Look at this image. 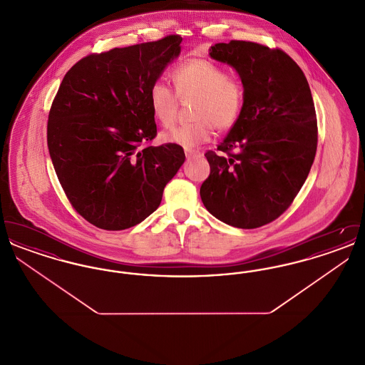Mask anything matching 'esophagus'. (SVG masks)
I'll use <instances>...</instances> for the list:
<instances>
[{"mask_svg": "<svg viewBox=\"0 0 365 365\" xmlns=\"http://www.w3.org/2000/svg\"><path fill=\"white\" fill-rule=\"evenodd\" d=\"M185 155L187 158H190V157L200 156V152L198 150H194V149H186L185 150Z\"/></svg>", "mask_w": 365, "mask_h": 365, "instance_id": "esophagus-1", "label": "esophagus"}]
</instances>
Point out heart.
<instances>
[{"instance_id":"b5f03b06","label":"heart","mask_w":365,"mask_h":365,"mask_svg":"<svg viewBox=\"0 0 365 365\" xmlns=\"http://www.w3.org/2000/svg\"><path fill=\"white\" fill-rule=\"evenodd\" d=\"M175 90L157 81L149 88V105L156 122L171 125L176 119L180 100H197L192 116L197 122L178 125L161 134L167 143L192 149L210 140L215 127L220 131L232 128L242 116L246 90L242 82L228 76L220 66L192 58L178 66L173 73Z\"/></svg>"}]
</instances>
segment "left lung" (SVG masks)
<instances>
[{
	"instance_id": "1",
	"label": "left lung",
	"mask_w": 365,
	"mask_h": 365,
	"mask_svg": "<svg viewBox=\"0 0 365 365\" xmlns=\"http://www.w3.org/2000/svg\"><path fill=\"white\" fill-rule=\"evenodd\" d=\"M212 58L240 73L246 90L242 116L217 152L208 150L201 200L228 226L257 228L292 205L311 171L317 120L311 88L294 60L249 41L216 43Z\"/></svg>"
}]
</instances>
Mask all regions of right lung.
Returning <instances> with one entry per match:
<instances>
[{
    "label": "right lung",
    "instance_id": "obj_1",
    "mask_svg": "<svg viewBox=\"0 0 365 365\" xmlns=\"http://www.w3.org/2000/svg\"><path fill=\"white\" fill-rule=\"evenodd\" d=\"M180 35L93 53L71 68L53 100L48 148L73 209L93 226H137L160 205L185 163L182 146H152L149 88L180 53Z\"/></svg>",
    "mask_w": 365,
    "mask_h": 365
}]
</instances>
